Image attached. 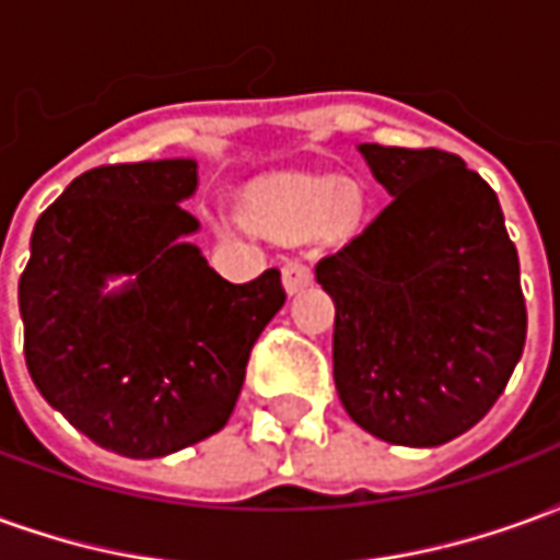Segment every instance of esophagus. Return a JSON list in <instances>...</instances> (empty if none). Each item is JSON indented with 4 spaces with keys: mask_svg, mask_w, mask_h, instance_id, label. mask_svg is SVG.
Returning a JSON list of instances; mask_svg holds the SVG:
<instances>
[{
    "mask_svg": "<svg viewBox=\"0 0 560 560\" xmlns=\"http://www.w3.org/2000/svg\"><path fill=\"white\" fill-rule=\"evenodd\" d=\"M281 279H284L288 293L303 291V288L312 284V264H308L305 257H291V260L281 267Z\"/></svg>",
    "mask_w": 560,
    "mask_h": 560,
    "instance_id": "34e87169",
    "label": "esophagus"
}]
</instances>
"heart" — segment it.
Instances as JSON below:
<instances>
[{"label":"heart","instance_id":"heart-1","mask_svg":"<svg viewBox=\"0 0 560 560\" xmlns=\"http://www.w3.org/2000/svg\"><path fill=\"white\" fill-rule=\"evenodd\" d=\"M245 215L276 236L300 240L317 231L327 243H345L360 228L363 195L357 185H339L332 176H291L252 191Z\"/></svg>","mask_w":560,"mask_h":560}]
</instances>
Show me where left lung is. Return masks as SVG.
Instances as JSON below:
<instances>
[{"label": "left lung", "instance_id": "obj_1", "mask_svg": "<svg viewBox=\"0 0 560 560\" xmlns=\"http://www.w3.org/2000/svg\"><path fill=\"white\" fill-rule=\"evenodd\" d=\"M393 200L315 276L336 303L332 377L365 432L438 446L492 411L528 312L489 183L444 149L363 143Z\"/></svg>", "mask_w": 560, "mask_h": 560}]
</instances>
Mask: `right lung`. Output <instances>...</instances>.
<instances>
[{
  "label": "right lung",
  "instance_id": "right-lung-1",
  "mask_svg": "<svg viewBox=\"0 0 560 560\" xmlns=\"http://www.w3.org/2000/svg\"><path fill=\"white\" fill-rule=\"evenodd\" d=\"M188 159L80 173L32 231L20 276L35 387L95 444L155 458L224 429L257 336L284 305L279 269L233 284L185 243ZM131 275L122 292L103 281Z\"/></svg>",
  "mask_w": 560,
  "mask_h": 560
}]
</instances>
